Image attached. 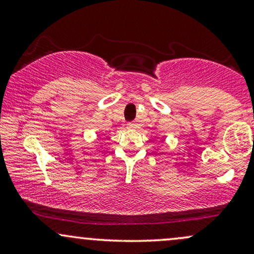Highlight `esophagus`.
I'll return each mask as SVG.
<instances>
[{
  "label": "esophagus",
  "mask_w": 254,
  "mask_h": 254,
  "mask_svg": "<svg viewBox=\"0 0 254 254\" xmlns=\"http://www.w3.org/2000/svg\"><path fill=\"white\" fill-rule=\"evenodd\" d=\"M127 127H129V129H135V127H137V125H136L135 122H130V123H127Z\"/></svg>",
  "instance_id": "1"
}]
</instances>
